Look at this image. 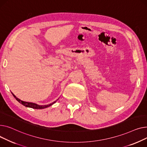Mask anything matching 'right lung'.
I'll return each instance as SVG.
<instances>
[{"instance_id":"1","label":"right lung","mask_w":147,"mask_h":147,"mask_svg":"<svg viewBox=\"0 0 147 147\" xmlns=\"http://www.w3.org/2000/svg\"><path fill=\"white\" fill-rule=\"evenodd\" d=\"M12 95L13 96V97L15 98V99L18 101L19 102H20L21 104H22V105H24V106L25 107H30V108H32V109H45V108H46V107H48L50 106H51L52 105H53L54 103H55L56 102V101H54L53 102L51 103V104L50 105H45V106H40V105H38L37 104H35V103H32V102H25V101H22L21 100H20L19 98H17L15 95L12 92Z\"/></svg>"}]
</instances>
